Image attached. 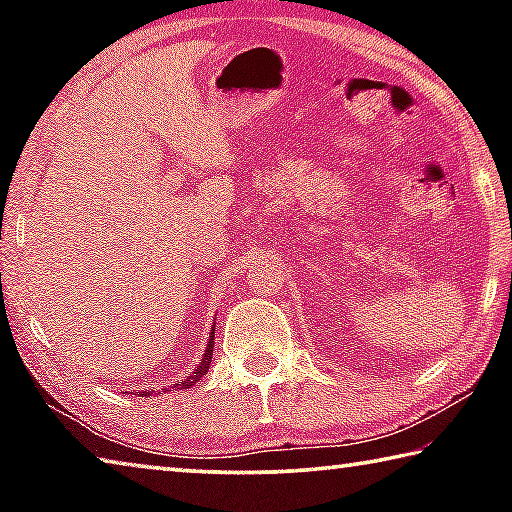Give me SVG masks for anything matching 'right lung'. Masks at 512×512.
<instances>
[{
  "label": "right lung",
  "mask_w": 512,
  "mask_h": 512,
  "mask_svg": "<svg viewBox=\"0 0 512 512\" xmlns=\"http://www.w3.org/2000/svg\"><path fill=\"white\" fill-rule=\"evenodd\" d=\"M212 350H214V327H212V336H210V341H207V348H205V357H203V361L198 363V368L192 372V375H189L185 381H178V384L173 386V388H178V386H180V388H189V386H194L196 381L201 379L207 370H210V363H212ZM144 395H149V393L144 391V393H142V397H144Z\"/></svg>",
  "instance_id": "obj_1"
}]
</instances>
